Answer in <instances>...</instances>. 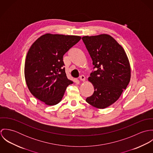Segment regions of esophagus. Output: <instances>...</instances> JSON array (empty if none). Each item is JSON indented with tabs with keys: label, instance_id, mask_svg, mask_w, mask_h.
Instances as JSON below:
<instances>
[{
	"label": "esophagus",
	"instance_id": "34e87169",
	"mask_svg": "<svg viewBox=\"0 0 153 153\" xmlns=\"http://www.w3.org/2000/svg\"><path fill=\"white\" fill-rule=\"evenodd\" d=\"M79 79H80L81 81H85V76H84V75H81V76H79Z\"/></svg>",
	"mask_w": 153,
	"mask_h": 153
}]
</instances>
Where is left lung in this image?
I'll use <instances>...</instances> for the list:
<instances>
[{"label":"left lung","mask_w":153,"mask_h":153,"mask_svg":"<svg viewBox=\"0 0 153 153\" xmlns=\"http://www.w3.org/2000/svg\"><path fill=\"white\" fill-rule=\"evenodd\" d=\"M82 39L94 65L88 78L94 88L86 101L104 109L117 101L131 78V68L124 48L107 34L85 36Z\"/></svg>","instance_id":"8db88e82"}]
</instances>
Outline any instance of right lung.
<instances>
[{
    "label": "right lung",
    "instance_id": "obj_1",
    "mask_svg": "<svg viewBox=\"0 0 153 153\" xmlns=\"http://www.w3.org/2000/svg\"><path fill=\"white\" fill-rule=\"evenodd\" d=\"M81 36L46 33L29 48L25 64V78L30 93L48 105L62 100L66 87L73 84L67 78L63 56Z\"/></svg>",
    "mask_w": 153,
    "mask_h": 153
}]
</instances>
